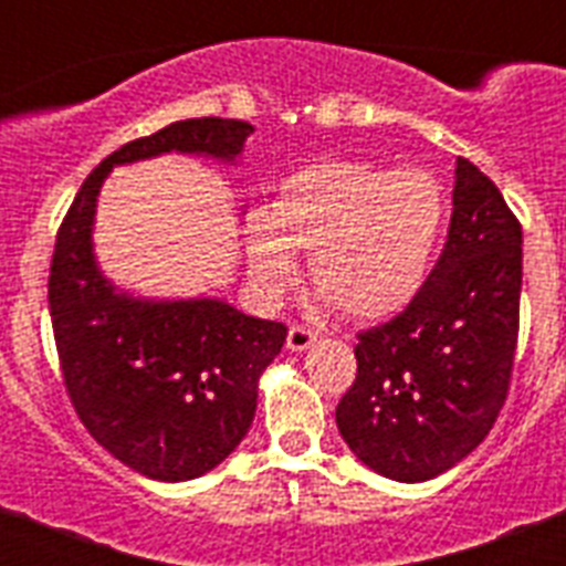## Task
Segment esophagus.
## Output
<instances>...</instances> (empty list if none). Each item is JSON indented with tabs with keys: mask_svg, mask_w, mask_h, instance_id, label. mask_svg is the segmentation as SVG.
I'll list each match as a JSON object with an SVG mask.
<instances>
[{
	"mask_svg": "<svg viewBox=\"0 0 566 566\" xmlns=\"http://www.w3.org/2000/svg\"><path fill=\"white\" fill-rule=\"evenodd\" d=\"M317 339V334L306 326H292L289 328V337H286V348L289 352H306L308 345Z\"/></svg>",
	"mask_w": 566,
	"mask_h": 566,
	"instance_id": "34e87169",
	"label": "esophagus"
}]
</instances>
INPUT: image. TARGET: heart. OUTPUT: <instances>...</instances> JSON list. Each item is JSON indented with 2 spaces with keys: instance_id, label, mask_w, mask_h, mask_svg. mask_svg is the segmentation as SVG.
<instances>
[{
  "instance_id": "heart-1",
  "label": "heart",
  "mask_w": 566,
  "mask_h": 566,
  "mask_svg": "<svg viewBox=\"0 0 566 566\" xmlns=\"http://www.w3.org/2000/svg\"><path fill=\"white\" fill-rule=\"evenodd\" d=\"M444 227V195L422 169L314 161L280 181L266 214L249 218L247 258L266 294L297 280L308 252L314 292L352 319L397 314L431 272Z\"/></svg>"
}]
</instances>
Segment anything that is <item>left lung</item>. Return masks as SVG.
Segmentation results:
<instances>
[{
  "label": "left lung",
  "mask_w": 566,
  "mask_h": 566,
  "mask_svg": "<svg viewBox=\"0 0 566 566\" xmlns=\"http://www.w3.org/2000/svg\"><path fill=\"white\" fill-rule=\"evenodd\" d=\"M522 223L496 184L459 158L437 266L402 314L359 334L337 405L354 457L394 482H428L490 433L518 337Z\"/></svg>",
  "instance_id": "1"
}]
</instances>
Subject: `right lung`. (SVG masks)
<instances>
[{
    "label": "right lung",
    "instance_id": "1",
    "mask_svg": "<svg viewBox=\"0 0 566 566\" xmlns=\"http://www.w3.org/2000/svg\"><path fill=\"white\" fill-rule=\"evenodd\" d=\"M252 133L234 118H187L124 144L87 175L56 234L48 300L70 402L104 451L158 482L203 476L238 448L286 326L218 297L115 289L93 252L98 192L113 167L164 153L232 164Z\"/></svg>",
    "mask_w": 566,
    "mask_h": 566
}]
</instances>
